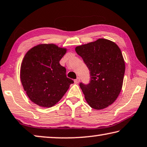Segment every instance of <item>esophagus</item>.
<instances>
[{"instance_id": "1", "label": "esophagus", "mask_w": 147, "mask_h": 147, "mask_svg": "<svg viewBox=\"0 0 147 147\" xmlns=\"http://www.w3.org/2000/svg\"><path fill=\"white\" fill-rule=\"evenodd\" d=\"M79 82H80V78H79V77H78V78H77L76 79L74 80V83L78 84V83H79Z\"/></svg>"}]
</instances>
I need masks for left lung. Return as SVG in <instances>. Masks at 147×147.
<instances>
[{"mask_svg": "<svg viewBox=\"0 0 147 147\" xmlns=\"http://www.w3.org/2000/svg\"><path fill=\"white\" fill-rule=\"evenodd\" d=\"M75 51L90 71L89 84H80L86 100L93 109L107 108L115 101L123 87L125 63L121 49L113 41L100 38L77 46Z\"/></svg>", "mask_w": 147, "mask_h": 147, "instance_id": "8db88e82", "label": "left lung"}]
</instances>
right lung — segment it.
Masks as SVG:
<instances>
[{
  "label": "right lung",
  "instance_id": "1",
  "mask_svg": "<svg viewBox=\"0 0 147 147\" xmlns=\"http://www.w3.org/2000/svg\"><path fill=\"white\" fill-rule=\"evenodd\" d=\"M67 49L55 44H39L26 53L22 61L20 78L24 90L32 102L51 108L61 100L73 80L59 61Z\"/></svg>",
  "mask_w": 147,
  "mask_h": 147
}]
</instances>
